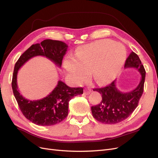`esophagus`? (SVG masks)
Returning <instances> with one entry per match:
<instances>
[{
  "label": "esophagus",
  "instance_id": "esophagus-1",
  "mask_svg": "<svg viewBox=\"0 0 158 158\" xmlns=\"http://www.w3.org/2000/svg\"><path fill=\"white\" fill-rule=\"evenodd\" d=\"M91 92H92V89H91L89 88H85V90H84V93H85V94H86V95L89 94Z\"/></svg>",
  "mask_w": 158,
  "mask_h": 158
}]
</instances>
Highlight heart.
<instances>
[{
    "label": "heart",
    "mask_w": 158,
    "mask_h": 158,
    "mask_svg": "<svg viewBox=\"0 0 158 158\" xmlns=\"http://www.w3.org/2000/svg\"><path fill=\"white\" fill-rule=\"evenodd\" d=\"M125 47L110 40H98L84 45L76 51L74 58L67 56L63 65L70 78L82 84L90 75L98 84L111 82L123 67L126 58Z\"/></svg>",
    "instance_id": "obj_1"
}]
</instances>
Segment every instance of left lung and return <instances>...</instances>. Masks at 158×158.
Instances as JSON below:
<instances>
[{
  "instance_id": "obj_1",
  "label": "left lung",
  "mask_w": 158,
  "mask_h": 158,
  "mask_svg": "<svg viewBox=\"0 0 158 158\" xmlns=\"http://www.w3.org/2000/svg\"><path fill=\"white\" fill-rule=\"evenodd\" d=\"M125 68H135L139 71L141 79L138 86L129 92H121L116 86V80L104 88L94 91L102 95L99 104L91 107L93 117L105 124L118 123L128 118L135 111L144 91L146 71L139 57L132 52L126 60Z\"/></svg>"
}]
</instances>
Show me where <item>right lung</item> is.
Masks as SVG:
<instances>
[{"label": "right lung", "instance_id": "1", "mask_svg": "<svg viewBox=\"0 0 158 158\" xmlns=\"http://www.w3.org/2000/svg\"><path fill=\"white\" fill-rule=\"evenodd\" d=\"M65 43L45 40L41 44L32 45L20 56L14 66L12 88L22 113L28 120L41 126H51L63 121L68 115L69 102L74 96L83 94L82 88H70L59 80L55 88L41 99L30 100L22 96L18 88V70L27 61L36 56H43L61 67L63 56L67 51Z\"/></svg>", "mask_w": 158, "mask_h": 158}]
</instances>
